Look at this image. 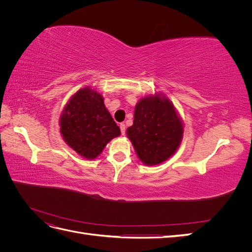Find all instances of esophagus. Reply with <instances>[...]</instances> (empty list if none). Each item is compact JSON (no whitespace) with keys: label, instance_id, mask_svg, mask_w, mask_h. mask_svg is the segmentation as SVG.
Here are the masks:
<instances>
[{"label":"esophagus","instance_id":"obj_1","mask_svg":"<svg viewBox=\"0 0 252 252\" xmlns=\"http://www.w3.org/2000/svg\"><path fill=\"white\" fill-rule=\"evenodd\" d=\"M120 129H121V133L124 135V134L126 133V126H125V124L121 123V124H120Z\"/></svg>","mask_w":252,"mask_h":252}]
</instances>
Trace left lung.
Returning <instances> with one entry per match:
<instances>
[{
    "mask_svg": "<svg viewBox=\"0 0 252 252\" xmlns=\"http://www.w3.org/2000/svg\"><path fill=\"white\" fill-rule=\"evenodd\" d=\"M127 135L144 164L158 165L178 149L183 125L168 98L144 97L135 106L133 125L128 127Z\"/></svg>",
    "mask_w": 252,
    "mask_h": 252,
    "instance_id": "1",
    "label": "left lung"
}]
</instances>
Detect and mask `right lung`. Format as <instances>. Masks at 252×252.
Segmentation results:
<instances>
[{"label":"right lung","instance_id":"add662e5","mask_svg":"<svg viewBox=\"0 0 252 252\" xmlns=\"http://www.w3.org/2000/svg\"><path fill=\"white\" fill-rule=\"evenodd\" d=\"M60 125L65 142L86 158H95L106 144L121 134L102 95L89 87L80 89L70 98Z\"/></svg>","mask_w":252,"mask_h":252}]
</instances>
